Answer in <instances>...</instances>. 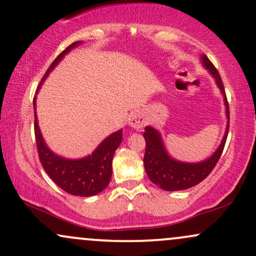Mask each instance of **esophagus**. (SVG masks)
<instances>
[{
	"label": "esophagus",
	"mask_w": 256,
	"mask_h": 256,
	"mask_svg": "<svg viewBox=\"0 0 256 256\" xmlns=\"http://www.w3.org/2000/svg\"><path fill=\"white\" fill-rule=\"evenodd\" d=\"M128 124H130L132 128H142L143 126L146 125V118L144 116H143L140 112H134V113H132L130 116V118H128Z\"/></svg>",
	"instance_id": "esophagus-1"
}]
</instances>
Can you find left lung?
I'll return each instance as SVG.
<instances>
[{"instance_id":"8db88e82","label":"left lung","mask_w":256,"mask_h":256,"mask_svg":"<svg viewBox=\"0 0 256 256\" xmlns=\"http://www.w3.org/2000/svg\"><path fill=\"white\" fill-rule=\"evenodd\" d=\"M202 61H204V66L212 73L213 77L216 78V84L219 85L220 90L225 95L224 84H222L218 70L214 67V64L210 62V60L206 55L202 56ZM225 106L228 118H230L228 102V98H226V95ZM228 125L225 136L222 138V144L219 146L216 152L208 160L202 161V162L198 164H183L173 160V158L167 155L158 132L150 128V126H146V131L143 132V136H144L146 140V154L143 162H144V168L149 179L154 184L158 185L161 189L166 190V192L185 190L201 183L213 171L220 156H222V152L224 150L226 143V138H228Z\"/></svg>"}]
</instances>
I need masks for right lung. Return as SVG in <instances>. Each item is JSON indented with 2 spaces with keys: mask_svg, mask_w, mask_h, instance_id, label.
Segmentation results:
<instances>
[{
  "mask_svg": "<svg viewBox=\"0 0 256 256\" xmlns=\"http://www.w3.org/2000/svg\"><path fill=\"white\" fill-rule=\"evenodd\" d=\"M79 43L80 42L72 43L61 54H58V56L52 61L48 71L46 72L42 82L54 68L55 64L62 58L64 55ZM34 108L36 110V98H34ZM34 138H36L40 161L52 180L71 195L92 196L101 192L110 184L112 177V160H113L116 148L122 143V131L120 130L106 138L90 156L82 158V160H66L49 150L38 128L36 113H34Z\"/></svg>",
  "mask_w": 256,
  "mask_h": 256,
  "instance_id": "right-lung-1",
  "label": "right lung"
}]
</instances>
